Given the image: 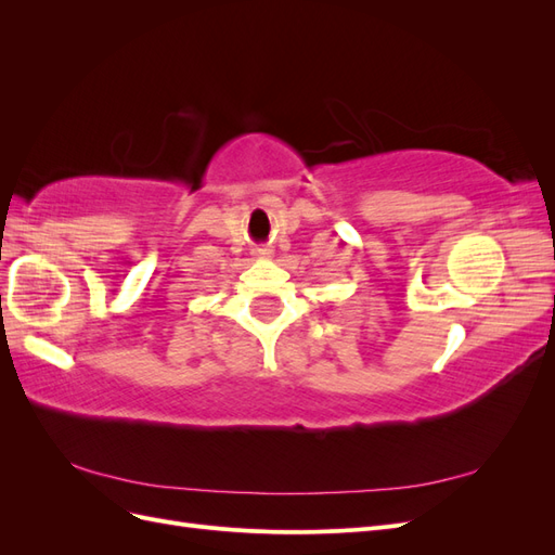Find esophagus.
Masks as SVG:
<instances>
[{"mask_svg":"<svg viewBox=\"0 0 555 555\" xmlns=\"http://www.w3.org/2000/svg\"><path fill=\"white\" fill-rule=\"evenodd\" d=\"M271 255H273V249H268V247H257L255 249V257L257 259H268Z\"/></svg>","mask_w":555,"mask_h":555,"instance_id":"obj_1","label":"esophagus"}]
</instances>
